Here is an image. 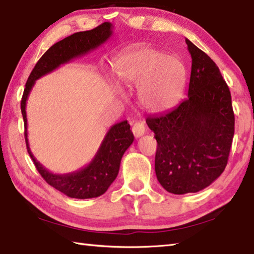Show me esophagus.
<instances>
[{"label":"esophagus","mask_w":254,"mask_h":254,"mask_svg":"<svg viewBox=\"0 0 254 254\" xmlns=\"http://www.w3.org/2000/svg\"><path fill=\"white\" fill-rule=\"evenodd\" d=\"M132 132L135 137H140L145 133V124L143 121H135L132 127Z\"/></svg>","instance_id":"obj_1"}]
</instances>
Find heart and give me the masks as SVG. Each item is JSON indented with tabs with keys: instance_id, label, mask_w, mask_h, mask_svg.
<instances>
[{
	"instance_id": "b5f03b06",
	"label": "heart",
	"mask_w": 254,
	"mask_h": 254,
	"mask_svg": "<svg viewBox=\"0 0 254 254\" xmlns=\"http://www.w3.org/2000/svg\"><path fill=\"white\" fill-rule=\"evenodd\" d=\"M124 87H138V100L152 112L170 110L180 101L186 84V68L180 59L153 48L128 53L114 63Z\"/></svg>"
}]
</instances>
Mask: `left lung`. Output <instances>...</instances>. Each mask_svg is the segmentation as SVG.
Listing matches in <instances>:
<instances>
[{
  "instance_id": "1",
  "label": "left lung",
  "mask_w": 254,
  "mask_h": 254,
  "mask_svg": "<svg viewBox=\"0 0 254 254\" xmlns=\"http://www.w3.org/2000/svg\"><path fill=\"white\" fill-rule=\"evenodd\" d=\"M186 44L191 56L188 97L146 119L157 141V181L175 195L199 191L221 175L235 134L231 94L219 68L190 39Z\"/></svg>"
}]
</instances>
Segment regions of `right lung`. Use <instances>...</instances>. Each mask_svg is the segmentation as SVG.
<instances>
[{"label":"right lung","mask_w":254,"mask_h":254,"mask_svg":"<svg viewBox=\"0 0 254 254\" xmlns=\"http://www.w3.org/2000/svg\"><path fill=\"white\" fill-rule=\"evenodd\" d=\"M113 33V25L109 22L99 25L91 31L78 32L63 41L54 44L35 64L34 69L25 84L21 110L25 126V141L27 152L42 177L55 190H59L70 198L88 199L103 195L116 180L123 154L134 141V135L130 130L127 121L114 124L104 136L92 161L80 170L68 174H54L46 170L31 152L27 138L26 101L37 79L51 73L62 64L81 57L106 43Z\"/></svg>","instance_id":"1"}]
</instances>
